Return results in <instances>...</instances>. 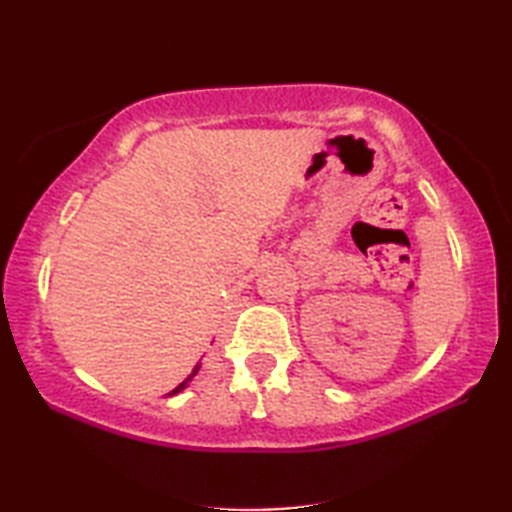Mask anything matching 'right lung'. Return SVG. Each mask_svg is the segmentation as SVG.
<instances>
[{
    "label": "right lung",
    "instance_id": "obj_1",
    "mask_svg": "<svg viewBox=\"0 0 512 512\" xmlns=\"http://www.w3.org/2000/svg\"><path fill=\"white\" fill-rule=\"evenodd\" d=\"M198 369H200V365H195V367H193V372L189 374V378H187V380H182V383H180V385H178L176 389H173V391H169V394H167V396H176V394H180V391H182L184 387H187V383H189V380H191V378H193L195 374H198Z\"/></svg>",
    "mask_w": 512,
    "mask_h": 512
}]
</instances>
